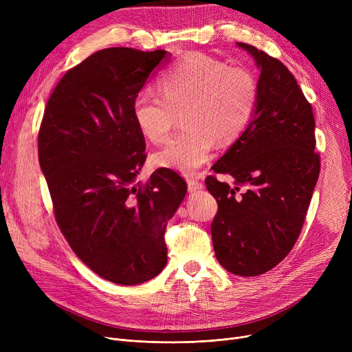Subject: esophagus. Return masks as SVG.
Returning a JSON list of instances; mask_svg holds the SVG:
<instances>
[{"mask_svg":"<svg viewBox=\"0 0 352 352\" xmlns=\"http://www.w3.org/2000/svg\"><path fill=\"white\" fill-rule=\"evenodd\" d=\"M187 184H188V191L190 192H195L198 190H202V187H204V186H202V182L195 179V178H188Z\"/></svg>","mask_w":352,"mask_h":352,"instance_id":"obj_1","label":"esophagus"}]
</instances>
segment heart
Masks as SVG:
<instances>
[{
  "label": "heart",
  "mask_w": 352,
  "mask_h": 352,
  "mask_svg": "<svg viewBox=\"0 0 352 352\" xmlns=\"http://www.w3.org/2000/svg\"><path fill=\"white\" fill-rule=\"evenodd\" d=\"M161 92L142 91L133 101L140 131L154 144L168 138L177 113L188 129L154 155L160 166L194 174L221 144L235 141L250 125L258 101V81L241 65L188 54L160 78Z\"/></svg>",
  "instance_id": "heart-1"
}]
</instances>
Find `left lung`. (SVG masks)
Wrapping results in <instances>:
<instances>
[{
	"label": "left lung",
	"mask_w": 352,
	"mask_h": 352,
	"mask_svg": "<svg viewBox=\"0 0 352 352\" xmlns=\"http://www.w3.org/2000/svg\"><path fill=\"white\" fill-rule=\"evenodd\" d=\"M258 68L254 117L230 150L212 166L206 186L218 202L211 224L218 263L241 275H261L278 265L297 243L320 175L316 120L297 80L267 52L238 43ZM247 186L244 193L239 188Z\"/></svg>",
	"instance_id": "8db88e82"
}]
</instances>
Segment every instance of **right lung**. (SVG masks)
Returning <instances> with one entry per match:
<instances>
[{"instance_id":"right-lung-1","label":"right lung","mask_w":352,"mask_h":352,"mask_svg":"<svg viewBox=\"0 0 352 352\" xmlns=\"http://www.w3.org/2000/svg\"><path fill=\"white\" fill-rule=\"evenodd\" d=\"M166 55L126 47L89 55L54 88L40 125L55 221L80 260L120 285L162 271L165 228L187 192L170 168L135 182L146 155L133 101Z\"/></svg>"}]
</instances>
